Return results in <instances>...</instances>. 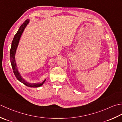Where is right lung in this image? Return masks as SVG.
<instances>
[{
    "instance_id": "right-lung-1",
    "label": "right lung",
    "mask_w": 122,
    "mask_h": 122,
    "mask_svg": "<svg viewBox=\"0 0 122 122\" xmlns=\"http://www.w3.org/2000/svg\"><path fill=\"white\" fill-rule=\"evenodd\" d=\"M29 21H30L29 19H27L25 20V21L21 25V26L20 27L19 30H18L17 32L16 33V34L15 35L14 38L13 39V40L11 43V49H10V62H11L12 68L13 70V71H14V74L18 81H19L20 82L22 83L23 84L25 85L26 86L28 87H38L41 86V85H42L44 83H45V82L46 81V79H45L42 82L37 83H31L27 82L25 79H24V78H23L21 75H20L19 71H18L17 66L15 60V52H16V50L18 47V44H19V42L20 37H21V36L23 32H24L25 28L26 27L27 25L29 24Z\"/></svg>"
}]
</instances>
